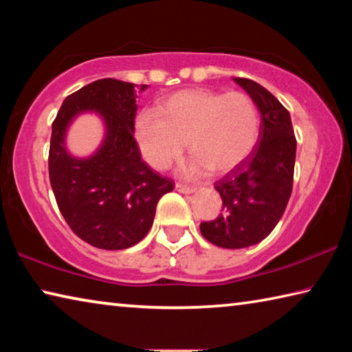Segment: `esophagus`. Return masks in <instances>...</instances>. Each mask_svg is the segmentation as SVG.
Returning a JSON list of instances; mask_svg holds the SVG:
<instances>
[{
	"label": "esophagus",
	"mask_w": 352,
	"mask_h": 352,
	"mask_svg": "<svg viewBox=\"0 0 352 352\" xmlns=\"http://www.w3.org/2000/svg\"><path fill=\"white\" fill-rule=\"evenodd\" d=\"M175 189L178 190V192H183V194H192L195 190L194 186H188V184H182V183H177Z\"/></svg>",
	"instance_id": "1"
}]
</instances>
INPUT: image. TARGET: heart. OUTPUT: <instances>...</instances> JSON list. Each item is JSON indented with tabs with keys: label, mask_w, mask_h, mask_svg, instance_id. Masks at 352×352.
<instances>
[{
	"label": "heart",
	"mask_w": 352,
	"mask_h": 352,
	"mask_svg": "<svg viewBox=\"0 0 352 352\" xmlns=\"http://www.w3.org/2000/svg\"><path fill=\"white\" fill-rule=\"evenodd\" d=\"M259 127V110L248 94L195 88L172 94L158 110H142L135 129L142 157L152 168H170L188 141L194 155L190 174L206 168L222 174L252 153Z\"/></svg>",
	"instance_id": "1"
}]
</instances>
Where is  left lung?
<instances>
[{"instance_id": "1", "label": "left lung", "mask_w": 352, "mask_h": 352, "mask_svg": "<svg viewBox=\"0 0 352 352\" xmlns=\"http://www.w3.org/2000/svg\"><path fill=\"white\" fill-rule=\"evenodd\" d=\"M261 111L259 144L247 163L214 183L222 214L200 223L206 241L222 248H245L275 228L294 186L296 140L290 113L273 94L250 79L234 77Z\"/></svg>"}]
</instances>
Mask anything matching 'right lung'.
Returning a JSON list of instances; mask_svg holds the SVG:
<instances>
[{"mask_svg": "<svg viewBox=\"0 0 352 352\" xmlns=\"http://www.w3.org/2000/svg\"><path fill=\"white\" fill-rule=\"evenodd\" d=\"M136 98L133 83L100 79L69 94L52 122L47 166L57 206L73 233L96 248L138 243L151 230L158 200L174 190L170 178L141 160L133 136ZM83 111L103 116L106 138L90 159H74L66 152L64 135Z\"/></svg>", "mask_w": 352, "mask_h": 352, "instance_id": "add662e5", "label": "right lung"}]
</instances>
